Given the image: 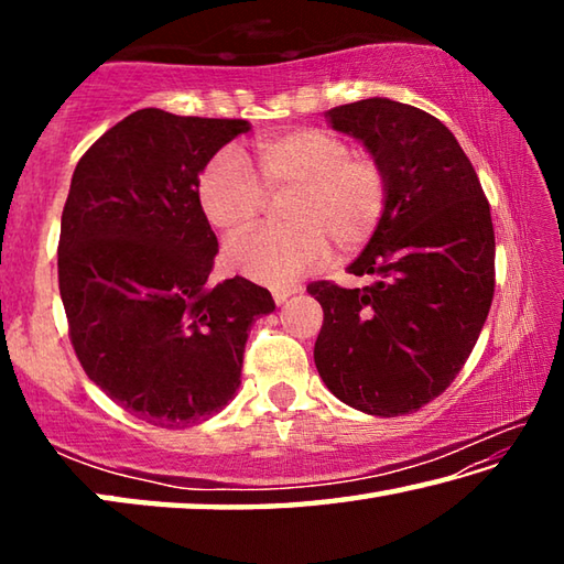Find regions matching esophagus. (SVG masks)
Listing matches in <instances>:
<instances>
[{"instance_id":"1","label":"esophagus","mask_w":564,"mask_h":564,"mask_svg":"<svg viewBox=\"0 0 564 564\" xmlns=\"http://www.w3.org/2000/svg\"><path fill=\"white\" fill-rule=\"evenodd\" d=\"M293 293H299V289H273V301L281 305V303L289 301Z\"/></svg>"}]
</instances>
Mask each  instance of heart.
Listing matches in <instances>:
<instances>
[{
  "mask_svg": "<svg viewBox=\"0 0 564 564\" xmlns=\"http://www.w3.org/2000/svg\"><path fill=\"white\" fill-rule=\"evenodd\" d=\"M196 191L202 212L218 231L248 226L265 194L291 191L283 202V218L291 224L248 228L224 246L228 269L283 289L326 256L328 238L338 251H352L376 234L388 206V171L376 156L350 151L338 133L299 129L261 141L256 174L238 151H218Z\"/></svg>",
  "mask_w": 564,
  "mask_h": 564,
  "instance_id": "obj_1",
  "label": "heart"
}]
</instances>
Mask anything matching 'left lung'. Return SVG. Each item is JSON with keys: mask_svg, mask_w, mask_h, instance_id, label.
I'll use <instances>...</instances> for the list:
<instances>
[{"mask_svg": "<svg viewBox=\"0 0 564 564\" xmlns=\"http://www.w3.org/2000/svg\"><path fill=\"white\" fill-rule=\"evenodd\" d=\"M388 171L383 221L348 265L362 289L308 285L323 308V383L368 415H405L460 373L495 291L490 204L453 131L423 109L362 99L326 111Z\"/></svg>", "mask_w": 564, "mask_h": 564, "instance_id": "8db88e82", "label": "left lung"}]
</instances>
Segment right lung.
<instances>
[{
  "label": "right lung",
  "mask_w": 564,
  "mask_h": 564,
  "mask_svg": "<svg viewBox=\"0 0 564 564\" xmlns=\"http://www.w3.org/2000/svg\"><path fill=\"white\" fill-rule=\"evenodd\" d=\"M248 129L139 109L74 169L59 236L72 346L89 380L151 425L174 431L224 410L251 323L275 308L241 275L208 283L218 241L198 176Z\"/></svg>",
  "instance_id": "right-lung-1"
}]
</instances>
